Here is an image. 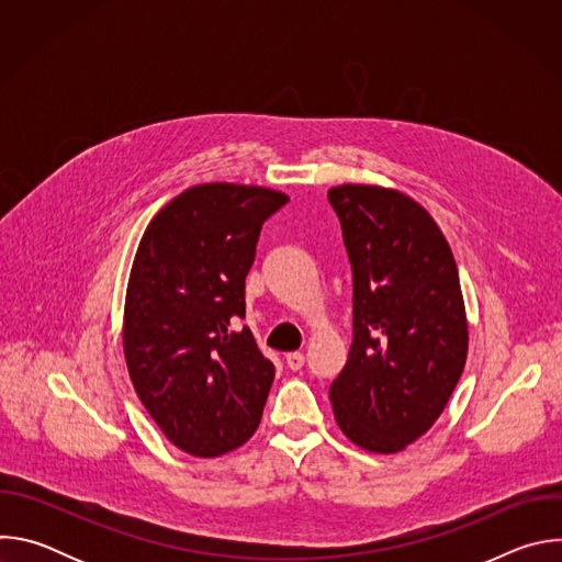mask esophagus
Instances as JSON below:
<instances>
[{"label":"esophagus","mask_w":562,"mask_h":562,"mask_svg":"<svg viewBox=\"0 0 562 562\" xmlns=\"http://www.w3.org/2000/svg\"><path fill=\"white\" fill-rule=\"evenodd\" d=\"M286 367L291 371H300L304 367V356L300 351H293V353H286Z\"/></svg>","instance_id":"obj_1"}]
</instances>
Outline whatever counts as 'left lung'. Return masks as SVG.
<instances>
[{"mask_svg":"<svg viewBox=\"0 0 562 562\" xmlns=\"http://www.w3.org/2000/svg\"><path fill=\"white\" fill-rule=\"evenodd\" d=\"M353 276V340L329 389L358 447L405 449L442 414L467 360L456 260L412 198L364 184L329 189Z\"/></svg>","mask_w":562,"mask_h":562,"instance_id":"1","label":"left lung"}]
</instances>
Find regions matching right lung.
<instances>
[{
    "label": "right lung",
    "instance_id": "1",
    "mask_svg": "<svg viewBox=\"0 0 562 562\" xmlns=\"http://www.w3.org/2000/svg\"><path fill=\"white\" fill-rule=\"evenodd\" d=\"M289 198L200 184L146 226L124 306V356L142 405L182 451L215 458L260 425L276 367L245 319V280L262 224Z\"/></svg>",
    "mask_w": 562,
    "mask_h": 562
}]
</instances>
